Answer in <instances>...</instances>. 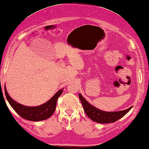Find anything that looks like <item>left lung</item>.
Wrapping results in <instances>:
<instances>
[{
	"label": "left lung",
	"mask_w": 149,
	"mask_h": 149,
	"mask_svg": "<svg viewBox=\"0 0 149 149\" xmlns=\"http://www.w3.org/2000/svg\"><path fill=\"white\" fill-rule=\"evenodd\" d=\"M79 98L87 116L91 120H92L93 121L101 124L112 123V122H116L128 113L130 109L132 108V107H131L124 111L106 112L101 111L100 109H97L94 106L91 105L82 97V95L80 93H79Z\"/></svg>",
	"instance_id": "8db88e82"
}]
</instances>
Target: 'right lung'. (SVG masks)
Masks as SVG:
<instances>
[{
	"instance_id": "obj_1",
	"label": "right lung",
	"mask_w": 149,
	"mask_h": 149,
	"mask_svg": "<svg viewBox=\"0 0 149 149\" xmlns=\"http://www.w3.org/2000/svg\"><path fill=\"white\" fill-rule=\"evenodd\" d=\"M63 89L59 90L46 103L37 107H27L17 103L10 97L6 87L4 92L8 101L14 110L23 118L31 121H41L48 119L54 114L56 108L57 99L61 95Z\"/></svg>"
}]
</instances>
